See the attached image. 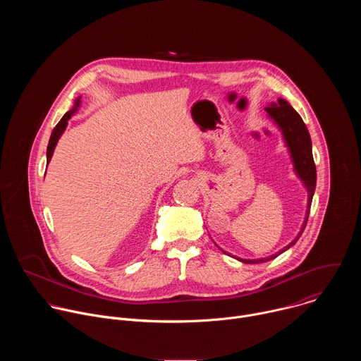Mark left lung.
Segmentation results:
<instances>
[{
  "mask_svg": "<svg viewBox=\"0 0 361 361\" xmlns=\"http://www.w3.org/2000/svg\"><path fill=\"white\" fill-rule=\"evenodd\" d=\"M264 110L267 111V116H269L270 121L280 130V133L283 135V140H284V144L287 147V151L290 154V159H291V163H293V170H294L295 176L300 178V181L302 183L304 188L307 190V207H305L304 221H302L301 228H300L298 234L295 235V238L288 245H286L284 248H281L276 254H273L270 257H266V259H257V260L240 259V257L231 255V254L226 252L224 250H221L223 252L234 257V259H237L238 262L245 263V264L270 262V260L276 259L277 255H280L281 252H284L286 250H288L291 245H294L297 243V240L300 238L301 233L305 228L308 214H310V207H312V201H313V195H314V190H316V180H317L316 166H314V160H313L310 133H308V130H307L305 124L302 123L301 117L298 116V113L288 104V101H286L284 98H277V102H270L269 107H266Z\"/></svg>",
  "mask_w": 361,
  "mask_h": 361,
  "instance_id": "8db88e82",
  "label": "left lung"
}]
</instances>
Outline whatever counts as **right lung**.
<instances>
[{
  "instance_id": "1",
  "label": "right lung",
  "mask_w": 361,
  "mask_h": 361,
  "mask_svg": "<svg viewBox=\"0 0 361 361\" xmlns=\"http://www.w3.org/2000/svg\"><path fill=\"white\" fill-rule=\"evenodd\" d=\"M80 106H81V95L75 98L74 107H73L70 111H67V113L64 114V117H63V118L60 120V123L56 126V128L53 130V133H51V137H49V141H48V147H47V164L51 161V157H53L56 145H57L59 140L61 138L63 133L66 131V128H67V126H68V120L78 111Z\"/></svg>"
}]
</instances>
